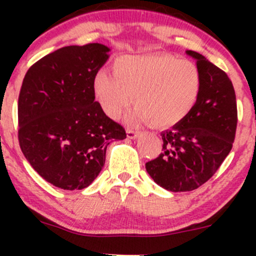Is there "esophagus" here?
<instances>
[{"instance_id":"esophagus-1","label":"esophagus","mask_w":256,"mask_h":256,"mask_svg":"<svg viewBox=\"0 0 256 256\" xmlns=\"http://www.w3.org/2000/svg\"><path fill=\"white\" fill-rule=\"evenodd\" d=\"M140 135L138 130H132V128H128V138H136Z\"/></svg>"}]
</instances>
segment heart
I'll use <instances>...</instances> for the list:
<instances>
[{"mask_svg":"<svg viewBox=\"0 0 256 256\" xmlns=\"http://www.w3.org/2000/svg\"><path fill=\"white\" fill-rule=\"evenodd\" d=\"M114 74L100 69L92 79L102 112L118 118L134 102L128 121L167 128L180 122L194 108L202 76L193 62L171 54L126 56L116 59Z\"/></svg>","mask_w":256,"mask_h":256,"instance_id":"obj_1","label":"heart"}]
</instances>
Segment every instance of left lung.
Returning <instances> with one entry per match:
<instances>
[{"mask_svg":"<svg viewBox=\"0 0 256 256\" xmlns=\"http://www.w3.org/2000/svg\"><path fill=\"white\" fill-rule=\"evenodd\" d=\"M202 76L200 98L190 112L161 134L162 152L146 162L154 182L171 192L197 190L218 171L233 147L238 125L236 92L226 72L197 52Z\"/></svg>","mask_w":256,"mask_h":256,"instance_id":"1","label":"left lung"}]
</instances>
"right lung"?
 Listing matches in <instances>:
<instances>
[{
    "label": "right lung",
    "instance_id": "right-lung-1",
    "mask_svg": "<svg viewBox=\"0 0 256 256\" xmlns=\"http://www.w3.org/2000/svg\"><path fill=\"white\" fill-rule=\"evenodd\" d=\"M109 50L99 43L63 47L36 62L23 79L18 142L38 174L62 190L88 187L104 167L108 144L126 138L92 89Z\"/></svg>",
    "mask_w": 256,
    "mask_h": 256
}]
</instances>
